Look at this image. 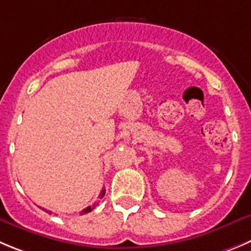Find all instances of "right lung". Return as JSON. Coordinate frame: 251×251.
<instances>
[{
    "label": "right lung",
    "mask_w": 251,
    "mask_h": 251,
    "mask_svg": "<svg viewBox=\"0 0 251 251\" xmlns=\"http://www.w3.org/2000/svg\"><path fill=\"white\" fill-rule=\"evenodd\" d=\"M104 194H105V189H102L101 191V193H100V198H102V197H104ZM97 207V204H93V205H89L88 208H85V209L84 210H81V214H85V213H89V212H91V210L94 209V208Z\"/></svg>",
    "instance_id": "right-lung-1"
}]
</instances>
